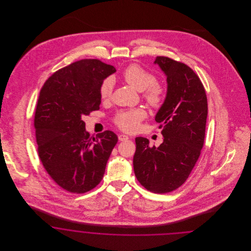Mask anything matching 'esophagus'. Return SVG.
<instances>
[{"mask_svg":"<svg viewBox=\"0 0 251 251\" xmlns=\"http://www.w3.org/2000/svg\"><path fill=\"white\" fill-rule=\"evenodd\" d=\"M119 139H120V141H125V140H128L129 137L127 135H125V134H120L119 135Z\"/></svg>","mask_w":251,"mask_h":251,"instance_id":"obj_1","label":"esophagus"}]
</instances>
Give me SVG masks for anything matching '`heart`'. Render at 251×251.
Wrapping results in <instances>:
<instances>
[{
  "label": "heart",
  "instance_id": "1",
  "mask_svg": "<svg viewBox=\"0 0 251 251\" xmlns=\"http://www.w3.org/2000/svg\"><path fill=\"white\" fill-rule=\"evenodd\" d=\"M122 79L137 91H144L143 97L146 101L153 106H160L166 96V88L156 82L155 75L144 70L138 65H131L122 72ZM113 92V80L105 79L100 87V95L101 100H107ZM147 117L144 108H132L121 110L114 118L116 125L125 131H136L139 124Z\"/></svg>",
  "mask_w": 251,
  "mask_h": 251
}]
</instances>
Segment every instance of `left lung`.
<instances>
[{
	"mask_svg": "<svg viewBox=\"0 0 251 251\" xmlns=\"http://www.w3.org/2000/svg\"><path fill=\"white\" fill-rule=\"evenodd\" d=\"M154 64L167 76V97L155 116L164 141L156 148L136 137L133 170L147 190L164 194L184 183L201 155L208 104L202 83L191 68L166 56H157Z\"/></svg>",
	"mask_w": 251,
	"mask_h": 251,
	"instance_id": "left-lung-1",
	"label": "left lung"
}]
</instances>
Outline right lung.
<instances>
[{"mask_svg":"<svg viewBox=\"0 0 251 251\" xmlns=\"http://www.w3.org/2000/svg\"><path fill=\"white\" fill-rule=\"evenodd\" d=\"M114 72L100 60H79L54 72L40 90L35 114L38 156L66 191H90L104 175L118 136L112 131L90 136L82 118L100 109V84Z\"/></svg>","mask_w":251,"mask_h":251,"instance_id":"1","label":"right lung"}]
</instances>
